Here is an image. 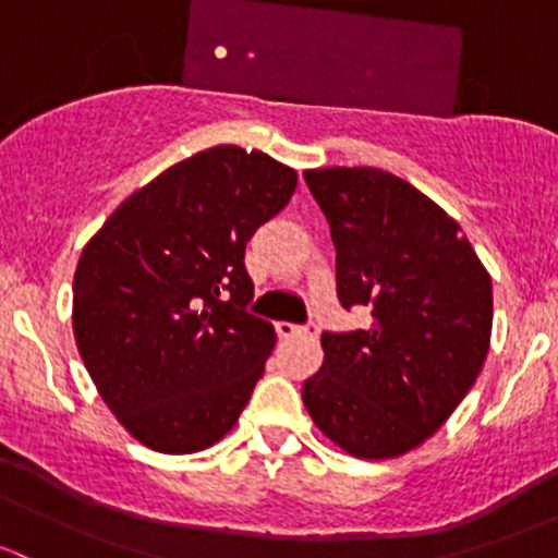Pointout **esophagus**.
Listing matches in <instances>:
<instances>
[{
    "mask_svg": "<svg viewBox=\"0 0 558 558\" xmlns=\"http://www.w3.org/2000/svg\"><path fill=\"white\" fill-rule=\"evenodd\" d=\"M278 335L280 337H296V335H315V324H307V326H300V324H291V320H280L278 326Z\"/></svg>",
    "mask_w": 558,
    "mask_h": 558,
    "instance_id": "obj_1",
    "label": "esophagus"
}]
</instances>
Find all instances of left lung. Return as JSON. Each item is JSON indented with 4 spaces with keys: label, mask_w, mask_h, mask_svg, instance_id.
I'll return each instance as SVG.
<instances>
[{
    "label": "left lung",
    "mask_w": 558,
    "mask_h": 558,
    "mask_svg": "<svg viewBox=\"0 0 558 558\" xmlns=\"http://www.w3.org/2000/svg\"><path fill=\"white\" fill-rule=\"evenodd\" d=\"M329 221L337 300L367 329L324 331V364L302 386L320 432L359 459H393L459 408L492 340V278L461 227L397 174L307 170Z\"/></svg>",
    "instance_id": "obj_1"
}]
</instances>
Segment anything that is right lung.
Instances as JSON below:
<instances>
[{"label":"right lung","instance_id":"1","mask_svg":"<svg viewBox=\"0 0 558 558\" xmlns=\"http://www.w3.org/2000/svg\"><path fill=\"white\" fill-rule=\"evenodd\" d=\"M294 189L291 167L218 145L134 191L83 247L77 351L143 446L194 453L238 424L275 348V326L245 311V245Z\"/></svg>","mask_w":558,"mask_h":558}]
</instances>
